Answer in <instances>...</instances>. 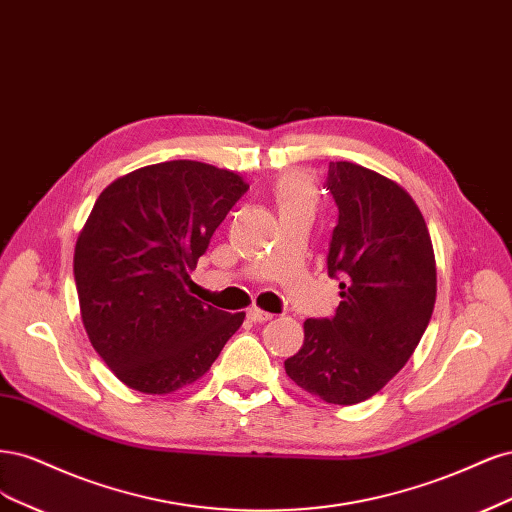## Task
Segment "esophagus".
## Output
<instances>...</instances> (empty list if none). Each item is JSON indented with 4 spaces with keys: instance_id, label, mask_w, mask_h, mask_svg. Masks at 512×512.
Here are the masks:
<instances>
[{
    "instance_id": "1",
    "label": "esophagus",
    "mask_w": 512,
    "mask_h": 512,
    "mask_svg": "<svg viewBox=\"0 0 512 512\" xmlns=\"http://www.w3.org/2000/svg\"><path fill=\"white\" fill-rule=\"evenodd\" d=\"M246 317H249L253 323H268V321H272L274 315H270V312L259 310L257 306H253V308H249V312H246Z\"/></svg>"
}]
</instances>
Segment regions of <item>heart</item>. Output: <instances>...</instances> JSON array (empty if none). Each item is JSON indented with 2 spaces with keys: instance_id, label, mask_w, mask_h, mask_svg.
I'll use <instances>...</instances> for the list:
<instances>
[{
  "instance_id": "1",
  "label": "heart",
  "mask_w": 512,
  "mask_h": 512,
  "mask_svg": "<svg viewBox=\"0 0 512 512\" xmlns=\"http://www.w3.org/2000/svg\"><path fill=\"white\" fill-rule=\"evenodd\" d=\"M274 197L280 210H306L312 212L317 204V193L312 180L302 172H289L280 176L274 185Z\"/></svg>"
}]
</instances>
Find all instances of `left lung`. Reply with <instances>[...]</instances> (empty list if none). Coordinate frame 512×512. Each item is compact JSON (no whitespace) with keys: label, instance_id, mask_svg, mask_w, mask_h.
I'll use <instances>...</instances> for the list:
<instances>
[{"label":"left lung","instance_id":"1","mask_svg":"<svg viewBox=\"0 0 512 512\" xmlns=\"http://www.w3.org/2000/svg\"><path fill=\"white\" fill-rule=\"evenodd\" d=\"M338 221L327 274L340 280L332 319H306L302 349L285 361L295 385L351 406L383 389L415 353L436 302L430 232L412 197L351 161H329L323 185Z\"/></svg>","mask_w":512,"mask_h":512}]
</instances>
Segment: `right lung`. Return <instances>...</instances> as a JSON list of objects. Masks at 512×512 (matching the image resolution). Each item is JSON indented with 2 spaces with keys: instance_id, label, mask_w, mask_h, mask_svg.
Instances as JSON below:
<instances>
[{
  "instance_id": "right-lung-1",
  "label": "right lung",
  "mask_w": 512,
  "mask_h": 512,
  "mask_svg": "<svg viewBox=\"0 0 512 512\" xmlns=\"http://www.w3.org/2000/svg\"><path fill=\"white\" fill-rule=\"evenodd\" d=\"M249 191L242 176L202 161H166L102 191L74 251L82 323L119 381L172 393L204 376L244 312L193 298L195 268L227 212Z\"/></svg>"
}]
</instances>
